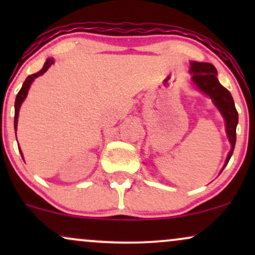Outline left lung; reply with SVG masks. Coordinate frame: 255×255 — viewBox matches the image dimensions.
I'll return each instance as SVG.
<instances>
[{"instance_id":"left-lung-1","label":"left lung","mask_w":255,"mask_h":255,"mask_svg":"<svg viewBox=\"0 0 255 255\" xmlns=\"http://www.w3.org/2000/svg\"><path fill=\"white\" fill-rule=\"evenodd\" d=\"M189 64H191L189 72L192 73V81L201 92L212 99L213 104L221 111L225 121V130H227L231 148L228 153L227 159H225V164L223 166L224 169L229 162L230 157L233 156L234 148H235L236 126L239 122L238 110L235 108L231 93L219 84L217 79V69L215 68L213 64L207 62H195V61H191Z\"/></svg>"}]
</instances>
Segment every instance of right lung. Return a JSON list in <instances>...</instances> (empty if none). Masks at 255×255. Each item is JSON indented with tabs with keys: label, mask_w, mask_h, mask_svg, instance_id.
Masks as SVG:
<instances>
[{
	"label": "right lung",
	"mask_w": 255,
	"mask_h": 255,
	"mask_svg": "<svg viewBox=\"0 0 255 255\" xmlns=\"http://www.w3.org/2000/svg\"><path fill=\"white\" fill-rule=\"evenodd\" d=\"M54 63V58H48L46 60V62L44 63L43 68L40 69L39 72H37L36 74H32V75H28L27 78H26V80L24 81V84H22V87L21 90L19 91V93L16 95V98H15V104H14V107H15V115H14V129L16 130V127H17V118H19V110H20V107H21L22 102L25 101L26 96H27L28 93V90H30V86L31 84L33 83V80L38 77H40V75L44 74L46 71L49 69V67L51 66V64ZM20 151V150H19ZM21 153V152H20ZM21 157H22V153H21Z\"/></svg>",
	"instance_id": "add662e5"
}]
</instances>
